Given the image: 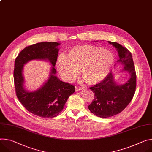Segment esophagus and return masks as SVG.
I'll list each match as a JSON object with an SVG mask.
<instances>
[{
    "label": "esophagus",
    "instance_id": "esophagus-1",
    "mask_svg": "<svg viewBox=\"0 0 152 152\" xmlns=\"http://www.w3.org/2000/svg\"><path fill=\"white\" fill-rule=\"evenodd\" d=\"M81 90H82V87H79V86H75V90L76 91H80Z\"/></svg>",
    "mask_w": 152,
    "mask_h": 152
}]
</instances>
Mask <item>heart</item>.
<instances>
[{
	"label": "heart",
	"instance_id": "1",
	"mask_svg": "<svg viewBox=\"0 0 152 152\" xmlns=\"http://www.w3.org/2000/svg\"><path fill=\"white\" fill-rule=\"evenodd\" d=\"M64 57L59 59L57 70L65 81H72L80 75L88 85L97 84L108 75L111 68L114 57L107 50L90 44L75 46L69 50Z\"/></svg>",
	"mask_w": 152,
	"mask_h": 152
}]
</instances>
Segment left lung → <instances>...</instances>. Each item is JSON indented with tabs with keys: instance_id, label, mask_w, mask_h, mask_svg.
<instances>
[{
	"instance_id": "left-lung-1",
	"label": "left lung",
	"mask_w": 152,
	"mask_h": 152,
	"mask_svg": "<svg viewBox=\"0 0 152 152\" xmlns=\"http://www.w3.org/2000/svg\"><path fill=\"white\" fill-rule=\"evenodd\" d=\"M108 42L116 48L119 57L117 62L124 65L123 70L128 72L130 77L125 84L118 85L113 73L110 72L103 80L90 87L94 97L88 109L100 118L111 117L122 112L132 101L136 87V75L132 53L117 42Z\"/></svg>"
}]
</instances>
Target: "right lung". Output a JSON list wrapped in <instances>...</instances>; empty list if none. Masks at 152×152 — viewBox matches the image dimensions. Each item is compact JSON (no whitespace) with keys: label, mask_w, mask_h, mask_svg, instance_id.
I'll return each mask as SVG.
<instances>
[{"label":"right lung","mask_w":152,"mask_h":152,"mask_svg":"<svg viewBox=\"0 0 152 152\" xmlns=\"http://www.w3.org/2000/svg\"><path fill=\"white\" fill-rule=\"evenodd\" d=\"M58 42H40L25 47L18 54L15 62L14 80L16 96L23 106L31 113L44 118L58 115L68 98L75 92V86L60 80L56 76V65L59 49ZM33 59H47L53 66L51 75L46 83L33 92L23 87V65Z\"/></svg>","instance_id":"obj_1"}]
</instances>
